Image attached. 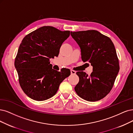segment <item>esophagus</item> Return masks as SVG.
<instances>
[{
  "mask_svg": "<svg viewBox=\"0 0 133 133\" xmlns=\"http://www.w3.org/2000/svg\"><path fill=\"white\" fill-rule=\"evenodd\" d=\"M76 73V71H73V70H71V75H75Z\"/></svg>",
  "mask_w": 133,
  "mask_h": 133,
  "instance_id": "34e87169",
  "label": "esophagus"
}]
</instances>
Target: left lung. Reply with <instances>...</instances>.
<instances>
[{"label": "left lung", "instance_id": "1", "mask_svg": "<svg viewBox=\"0 0 133 133\" xmlns=\"http://www.w3.org/2000/svg\"><path fill=\"white\" fill-rule=\"evenodd\" d=\"M79 46L82 60L92 66L90 76L77 72L79 82L75 88L77 95L88 101L105 97L111 90L119 71V61L111 39L95 30L71 32Z\"/></svg>", "mask_w": 133, "mask_h": 133}]
</instances>
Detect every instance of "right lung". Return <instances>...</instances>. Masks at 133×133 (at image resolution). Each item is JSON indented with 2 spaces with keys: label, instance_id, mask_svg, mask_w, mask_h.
<instances>
[{
  "label": "right lung",
  "instance_id": "1",
  "mask_svg": "<svg viewBox=\"0 0 133 133\" xmlns=\"http://www.w3.org/2000/svg\"><path fill=\"white\" fill-rule=\"evenodd\" d=\"M70 31L43 26L24 37L15 60L19 83L32 99L44 101L55 95L61 83L71 74L70 70H54L50 58L58 56Z\"/></svg>",
  "mask_w": 133,
  "mask_h": 133
}]
</instances>
